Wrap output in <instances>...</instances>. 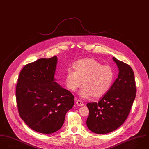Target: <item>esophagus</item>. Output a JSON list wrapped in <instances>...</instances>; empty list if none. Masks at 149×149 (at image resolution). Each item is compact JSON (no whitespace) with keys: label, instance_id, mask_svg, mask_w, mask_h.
Wrapping results in <instances>:
<instances>
[{"label":"esophagus","instance_id":"34e87169","mask_svg":"<svg viewBox=\"0 0 149 149\" xmlns=\"http://www.w3.org/2000/svg\"><path fill=\"white\" fill-rule=\"evenodd\" d=\"M76 104L78 106H79V107H82V106L84 105V102L82 101L79 100H76Z\"/></svg>","mask_w":149,"mask_h":149}]
</instances>
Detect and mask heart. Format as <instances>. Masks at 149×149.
<instances>
[{
	"label": "heart",
	"mask_w": 149,
	"mask_h": 149,
	"mask_svg": "<svg viewBox=\"0 0 149 149\" xmlns=\"http://www.w3.org/2000/svg\"><path fill=\"white\" fill-rule=\"evenodd\" d=\"M74 67L75 70L68 68L66 70L65 83L67 88L73 91L82 83L84 86L79 91L82 98L101 97L108 91L113 82V69L110 65H103L96 60H81Z\"/></svg>",
	"instance_id": "obj_1"
}]
</instances>
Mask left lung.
<instances>
[{
    "label": "left lung",
    "mask_w": 149,
    "mask_h": 149,
    "mask_svg": "<svg viewBox=\"0 0 149 149\" xmlns=\"http://www.w3.org/2000/svg\"><path fill=\"white\" fill-rule=\"evenodd\" d=\"M112 59L119 68L117 79L98 102L87 104L89 115L86 124L95 134H108L120 127L127 118L136 96L132 68L115 57Z\"/></svg>",
    "instance_id": "8db88e82"
}]
</instances>
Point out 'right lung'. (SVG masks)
Segmentation results:
<instances>
[{
	"label": "right lung",
	"mask_w": 149,
	"mask_h": 149,
	"mask_svg": "<svg viewBox=\"0 0 149 149\" xmlns=\"http://www.w3.org/2000/svg\"><path fill=\"white\" fill-rule=\"evenodd\" d=\"M58 58L40 59L21 70L16 88L20 117L34 131L52 134L63 125L65 114L74 104V97L54 78Z\"/></svg>",
	"instance_id": "1"
}]
</instances>
